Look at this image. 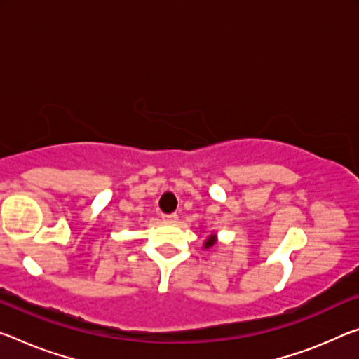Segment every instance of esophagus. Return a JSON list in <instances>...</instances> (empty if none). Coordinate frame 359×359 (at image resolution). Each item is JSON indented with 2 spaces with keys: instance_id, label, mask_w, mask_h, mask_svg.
<instances>
[{
  "instance_id": "esophagus-1",
  "label": "esophagus",
  "mask_w": 359,
  "mask_h": 359,
  "mask_svg": "<svg viewBox=\"0 0 359 359\" xmlns=\"http://www.w3.org/2000/svg\"><path fill=\"white\" fill-rule=\"evenodd\" d=\"M163 220L164 222H170V224H172V222H177L179 220V215L175 214V212H172V214H163Z\"/></svg>"
}]
</instances>
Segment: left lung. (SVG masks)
<instances>
[{
  "mask_svg": "<svg viewBox=\"0 0 359 359\" xmlns=\"http://www.w3.org/2000/svg\"><path fill=\"white\" fill-rule=\"evenodd\" d=\"M212 244H214V240H212V238H210V240H208V241H206V244H204V246L209 248V246H212Z\"/></svg>",
  "mask_w": 359,
  "mask_h": 359,
  "instance_id": "obj_1",
  "label": "left lung"
}]
</instances>
